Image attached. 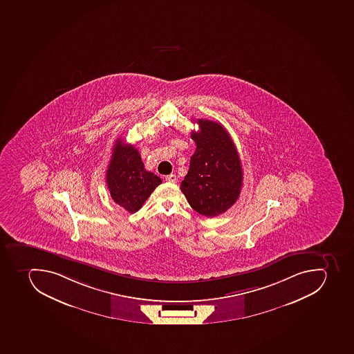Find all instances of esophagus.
Returning a JSON list of instances; mask_svg holds the SVG:
<instances>
[{
	"label": "esophagus",
	"instance_id": "1",
	"mask_svg": "<svg viewBox=\"0 0 354 354\" xmlns=\"http://www.w3.org/2000/svg\"><path fill=\"white\" fill-rule=\"evenodd\" d=\"M166 180L169 181V183H176V181H177V177H176V175H174V174H171V175L167 176Z\"/></svg>",
	"mask_w": 354,
	"mask_h": 354
}]
</instances>
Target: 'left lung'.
<instances>
[{"mask_svg": "<svg viewBox=\"0 0 354 354\" xmlns=\"http://www.w3.org/2000/svg\"><path fill=\"white\" fill-rule=\"evenodd\" d=\"M196 122L199 130L190 134L196 150L180 189L197 213L214 217L238 201L243 171L238 150L223 125L209 120Z\"/></svg>", "mask_w": 354, "mask_h": 354, "instance_id": "1", "label": "left lung"}]
</instances>
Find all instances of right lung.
Instances as JSON below:
<instances>
[{
    "instance_id": "add662e5",
    "label": "right lung",
    "mask_w": 354,
    "mask_h": 354,
    "mask_svg": "<svg viewBox=\"0 0 354 354\" xmlns=\"http://www.w3.org/2000/svg\"><path fill=\"white\" fill-rule=\"evenodd\" d=\"M161 183L157 175L145 169L138 149L116 139L106 170L107 188L116 204L136 213Z\"/></svg>"
}]
</instances>
